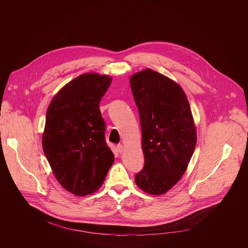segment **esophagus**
Wrapping results in <instances>:
<instances>
[{
  "instance_id": "esophagus-1",
  "label": "esophagus",
  "mask_w": 248,
  "mask_h": 248,
  "mask_svg": "<svg viewBox=\"0 0 248 248\" xmlns=\"http://www.w3.org/2000/svg\"><path fill=\"white\" fill-rule=\"evenodd\" d=\"M116 149H117V152H118L119 154H121V153L124 151V147H123L122 144H118V145L116 146Z\"/></svg>"
}]
</instances>
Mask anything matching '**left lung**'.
I'll list each match as a JSON object with an SVG mask.
<instances>
[{"label": "left lung", "mask_w": 248, "mask_h": 248, "mask_svg": "<svg viewBox=\"0 0 248 248\" xmlns=\"http://www.w3.org/2000/svg\"><path fill=\"white\" fill-rule=\"evenodd\" d=\"M130 85L140 118L145 162L135 180L144 192L161 195L183 176L195 151L192 111L180 86L159 72H137Z\"/></svg>", "instance_id": "8db88e82"}]
</instances>
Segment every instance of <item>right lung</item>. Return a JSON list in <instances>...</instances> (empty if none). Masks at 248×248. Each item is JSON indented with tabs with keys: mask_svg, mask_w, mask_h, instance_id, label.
<instances>
[{
	"mask_svg": "<svg viewBox=\"0 0 248 248\" xmlns=\"http://www.w3.org/2000/svg\"><path fill=\"white\" fill-rule=\"evenodd\" d=\"M110 83L108 75H79L57 93L46 110L44 153L58 182L76 196L97 191L114 161L99 109Z\"/></svg>",
	"mask_w": 248,
	"mask_h": 248,
	"instance_id": "obj_1",
	"label": "right lung"
}]
</instances>
